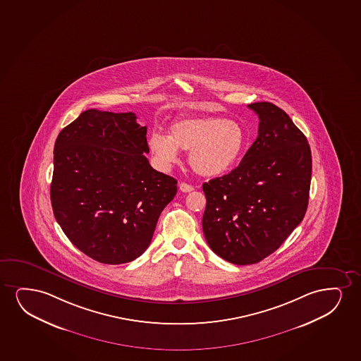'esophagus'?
<instances>
[{
	"label": "esophagus",
	"instance_id": "1",
	"mask_svg": "<svg viewBox=\"0 0 361 361\" xmlns=\"http://www.w3.org/2000/svg\"><path fill=\"white\" fill-rule=\"evenodd\" d=\"M178 188H180V191H181V192H191V191H193V186H191V185H188V183H180V185H178Z\"/></svg>",
	"mask_w": 361,
	"mask_h": 361
}]
</instances>
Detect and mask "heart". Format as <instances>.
<instances>
[{
	"label": "heart",
	"mask_w": 361,
	"mask_h": 361,
	"mask_svg": "<svg viewBox=\"0 0 361 361\" xmlns=\"http://www.w3.org/2000/svg\"><path fill=\"white\" fill-rule=\"evenodd\" d=\"M246 135L239 122L221 116L185 117L173 122L170 135L153 133L149 149L160 164L176 163L178 149L190 150L188 163L202 176H219L229 171L246 147Z\"/></svg>",
	"instance_id": "1"
}]
</instances>
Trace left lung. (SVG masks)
<instances>
[{"instance_id": "left-lung-1", "label": "left lung", "mask_w": 361, "mask_h": 361, "mask_svg": "<svg viewBox=\"0 0 361 361\" xmlns=\"http://www.w3.org/2000/svg\"><path fill=\"white\" fill-rule=\"evenodd\" d=\"M258 136L239 166L203 183L202 228L213 252L239 266L262 261L304 219L312 159L304 133L274 104L247 105Z\"/></svg>"}]
</instances>
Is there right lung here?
<instances>
[{"mask_svg": "<svg viewBox=\"0 0 361 361\" xmlns=\"http://www.w3.org/2000/svg\"><path fill=\"white\" fill-rule=\"evenodd\" d=\"M136 118L90 109L54 147V216L75 247L106 264L145 252L178 191L175 178L150 166L147 126Z\"/></svg>", "mask_w": 361, "mask_h": 361, "instance_id": "add662e5", "label": "right lung"}]
</instances>
